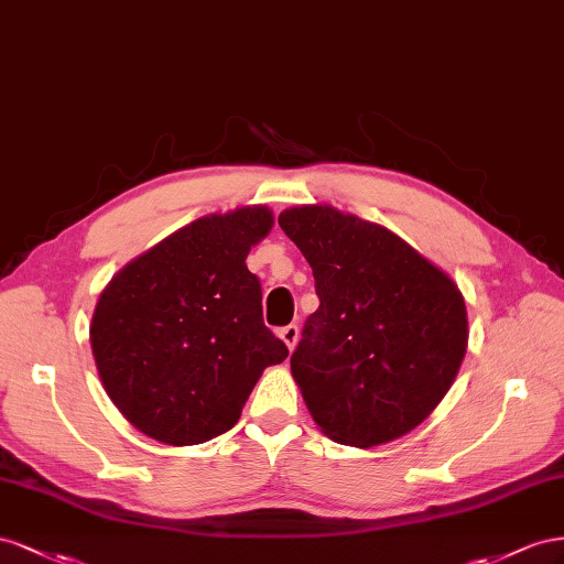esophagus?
<instances>
[{
	"label": "esophagus",
	"instance_id": "esophagus-1",
	"mask_svg": "<svg viewBox=\"0 0 564 564\" xmlns=\"http://www.w3.org/2000/svg\"><path fill=\"white\" fill-rule=\"evenodd\" d=\"M279 337L285 343L288 349H293L297 345V340H300V328L297 326H285V328L279 330Z\"/></svg>",
	"mask_w": 564,
	"mask_h": 564
}]
</instances>
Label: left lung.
Returning a JSON list of instances; mask_svg holds the SVG:
<instances>
[{
	"instance_id": "obj_1",
	"label": "left lung",
	"mask_w": 564,
	"mask_h": 564,
	"mask_svg": "<svg viewBox=\"0 0 564 564\" xmlns=\"http://www.w3.org/2000/svg\"><path fill=\"white\" fill-rule=\"evenodd\" d=\"M279 224L316 281L318 310L291 357L314 423L359 448L404 437L437 409L468 349L458 285L394 231L333 205L288 207Z\"/></svg>"
}]
</instances>
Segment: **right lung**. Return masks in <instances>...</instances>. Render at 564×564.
I'll return each mask as SVG.
<instances>
[{"mask_svg": "<svg viewBox=\"0 0 564 564\" xmlns=\"http://www.w3.org/2000/svg\"><path fill=\"white\" fill-rule=\"evenodd\" d=\"M271 227L267 205L200 217L104 288L94 361L112 404L147 437L191 446L231 430L264 368L288 357L246 264Z\"/></svg>", "mask_w": 564, "mask_h": 564, "instance_id": "1", "label": "right lung"}]
</instances>
